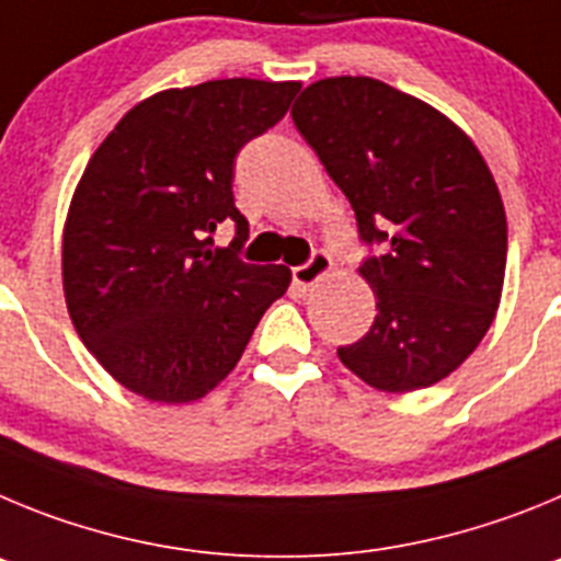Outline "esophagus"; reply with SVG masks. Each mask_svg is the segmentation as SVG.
I'll return each mask as SVG.
<instances>
[{
	"mask_svg": "<svg viewBox=\"0 0 561 561\" xmlns=\"http://www.w3.org/2000/svg\"><path fill=\"white\" fill-rule=\"evenodd\" d=\"M332 271V256L327 254V251H312L310 260L305 262V265H299V268H293V282L299 287H310L316 285L321 276H327Z\"/></svg>",
	"mask_w": 561,
	"mask_h": 561,
	"instance_id": "obj_1",
	"label": "esophagus"
}]
</instances>
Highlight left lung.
I'll list each match as a JSON object with an SVG mask.
<instances>
[{
  "mask_svg": "<svg viewBox=\"0 0 561 561\" xmlns=\"http://www.w3.org/2000/svg\"><path fill=\"white\" fill-rule=\"evenodd\" d=\"M290 117L350 198L363 243L382 245L360 265L375 324L337 357L380 391L444 380L501 305L506 211L486 161L433 105L375 78L318 80Z\"/></svg>",
  "mask_w": 561,
  "mask_h": 561,
  "instance_id": "obj_1",
  "label": "left lung"
}]
</instances>
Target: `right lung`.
Masks as SVG:
<instances>
[{"mask_svg": "<svg viewBox=\"0 0 561 561\" xmlns=\"http://www.w3.org/2000/svg\"><path fill=\"white\" fill-rule=\"evenodd\" d=\"M301 83L229 78L134 105L94 150L64 229L72 324L117 382L150 402H193L218 386L290 285L285 265L237 256V153L274 128ZM234 219L229 250L211 230Z\"/></svg>", "mask_w": 561, "mask_h": 561, "instance_id": "right-lung-1", "label": "right lung"}]
</instances>
